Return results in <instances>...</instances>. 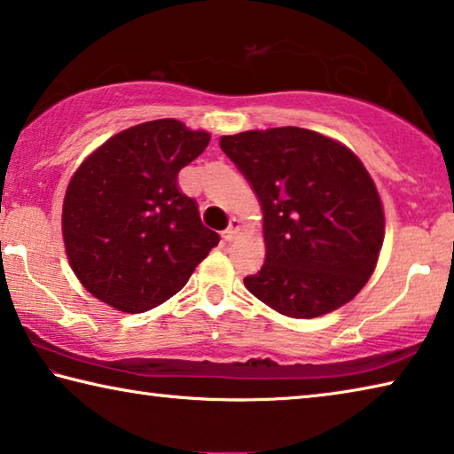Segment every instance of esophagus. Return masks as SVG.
I'll return each instance as SVG.
<instances>
[{"label": "esophagus", "instance_id": "34e87169", "mask_svg": "<svg viewBox=\"0 0 454 454\" xmlns=\"http://www.w3.org/2000/svg\"><path fill=\"white\" fill-rule=\"evenodd\" d=\"M238 230H240V220L238 218H232L230 220V224H228V228L224 230V232H222V238H224L226 242H230V240H234L236 238V234H238Z\"/></svg>", "mask_w": 454, "mask_h": 454}]
</instances>
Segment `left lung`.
Segmentation results:
<instances>
[{
  "label": "left lung",
  "mask_w": 454,
  "mask_h": 454,
  "mask_svg": "<svg viewBox=\"0 0 454 454\" xmlns=\"http://www.w3.org/2000/svg\"><path fill=\"white\" fill-rule=\"evenodd\" d=\"M256 192L266 260L244 286L290 318H317L355 298L384 240L379 192L347 145L304 128L222 136Z\"/></svg>",
  "instance_id": "1"
}]
</instances>
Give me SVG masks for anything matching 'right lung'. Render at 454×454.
<instances>
[{"label": "right lung", "instance_id": "right-lung-1", "mask_svg": "<svg viewBox=\"0 0 454 454\" xmlns=\"http://www.w3.org/2000/svg\"><path fill=\"white\" fill-rule=\"evenodd\" d=\"M210 142L204 129L153 120L112 136L67 184L66 254L90 294L137 314L166 302L220 242L182 194L178 172Z\"/></svg>", "mask_w": 454, "mask_h": 454}]
</instances>
